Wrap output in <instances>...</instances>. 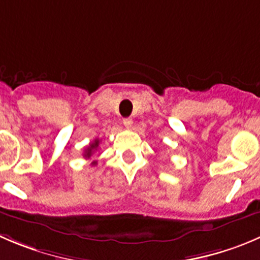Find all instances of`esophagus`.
<instances>
[{"label":"esophagus","instance_id":"esophagus-1","mask_svg":"<svg viewBox=\"0 0 260 260\" xmlns=\"http://www.w3.org/2000/svg\"><path fill=\"white\" fill-rule=\"evenodd\" d=\"M123 124H124L125 128H128V129H129L133 124V120L131 119V118H124V119H123Z\"/></svg>","mask_w":260,"mask_h":260}]
</instances>
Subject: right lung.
<instances>
[{
  "label": "right lung",
  "instance_id": "add662e5",
  "mask_svg": "<svg viewBox=\"0 0 260 260\" xmlns=\"http://www.w3.org/2000/svg\"><path fill=\"white\" fill-rule=\"evenodd\" d=\"M99 143H100V141H99V140H95L94 142L90 143V146H89V147L86 148V150H85V152H84V156H85V157H86V158H90V157H91V156L94 155L95 151L98 150V147H99ZM91 165H96V161H92Z\"/></svg>",
  "mask_w": 260,
  "mask_h": 260
}]
</instances>
